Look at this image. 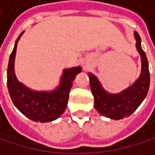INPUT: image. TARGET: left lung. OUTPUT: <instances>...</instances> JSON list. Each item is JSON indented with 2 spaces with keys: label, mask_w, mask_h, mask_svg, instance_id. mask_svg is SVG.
I'll return each mask as SVG.
<instances>
[{
  "label": "left lung",
  "mask_w": 155,
  "mask_h": 155,
  "mask_svg": "<svg viewBox=\"0 0 155 155\" xmlns=\"http://www.w3.org/2000/svg\"><path fill=\"white\" fill-rule=\"evenodd\" d=\"M136 48L141 58V72L130 87L119 93L106 91L97 76L88 72L90 89L94 97V106L104 117L119 120L131 116L146 98L150 87L149 64L145 51L141 47V39L137 32L134 33Z\"/></svg>",
  "instance_id": "1"
}]
</instances>
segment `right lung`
<instances>
[{"instance_id":"obj_1","label":"right lung","mask_w":155,"mask_h":155,"mask_svg":"<svg viewBox=\"0 0 155 155\" xmlns=\"http://www.w3.org/2000/svg\"><path fill=\"white\" fill-rule=\"evenodd\" d=\"M18 35L12 51L7 68V87L14 105L25 117L35 122H50L61 117L67 108L68 95L76 75L82 71L80 66L65 68L59 84L51 90H35L19 82L15 73V58Z\"/></svg>"}]
</instances>
